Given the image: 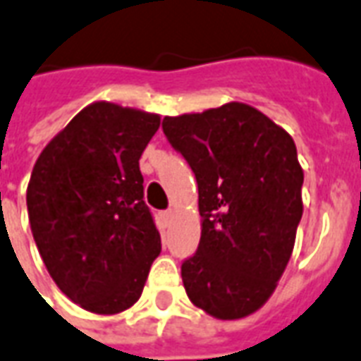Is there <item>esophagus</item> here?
I'll return each instance as SVG.
<instances>
[{"label":"esophagus","mask_w":361,"mask_h":361,"mask_svg":"<svg viewBox=\"0 0 361 361\" xmlns=\"http://www.w3.org/2000/svg\"><path fill=\"white\" fill-rule=\"evenodd\" d=\"M172 218H173V210H164V212H162V220L166 221V226L172 221Z\"/></svg>","instance_id":"1"}]
</instances>
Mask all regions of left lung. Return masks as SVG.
I'll return each mask as SVG.
<instances>
[{"mask_svg":"<svg viewBox=\"0 0 361 361\" xmlns=\"http://www.w3.org/2000/svg\"><path fill=\"white\" fill-rule=\"evenodd\" d=\"M162 130L199 185L201 243L181 264L189 300L218 319L250 316L276 290L302 218L295 141L235 101L166 116Z\"/></svg>","mask_w":361,"mask_h":361,"instance_id":"obj_1","label":"left lung"}]
</instances>
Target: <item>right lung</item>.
Returning a JSON list of instances; mask_svg holds the SVG:
<instances>
[{
	"label": "right lung",
	"mask_w": 361,
	"mask_h": 361,
	"mask_svg": "<svg viewBox=\"0 0 361 361\" xmlns=\"http://www.w3.org/2000/svg\"><path fill=\"white\" fill-rule=\"evenodd\" d=\"M159 114L97 101L34 164L26 207L45 268L72 302L118 314L140 300L160 235L143 201L141 153Z\"/></svg>",
	"instance_id": "obj_1"
}]
</instances>
